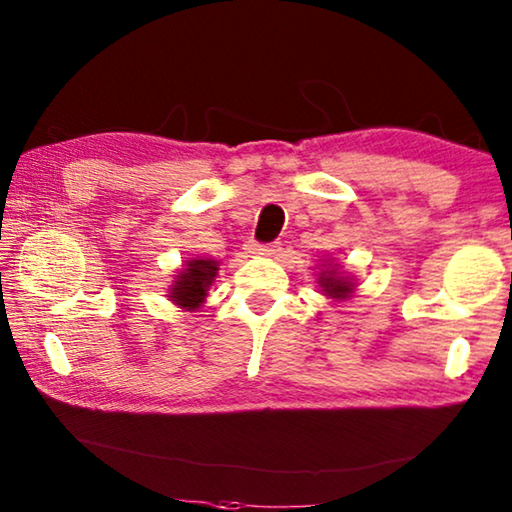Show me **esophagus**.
Masks as SVG:
<instances>
[{"mask_svg":"<svg viewBox=\"0 0 512 512\" xmlns=\"http://www.w3.org/2000/svg\"><path fill=\"white\" fill-rule=\"evenodd\" d=\"M248 253L250 255H264V257H273L278 253V243H257V241H250L248 243Z\"/></svg>","mask_w":512,"mask_h":512,"instance_id":"esophagus-1","label":"esophagus"}]
</instances>
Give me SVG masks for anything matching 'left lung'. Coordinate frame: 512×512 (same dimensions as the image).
<instances>
[{
	"instance_id": "8db88e82",
	"label": "left lung",
	"mask_w": 512,
	"mask_h": 512,
	"mask_svg": "<svg viewBox=\"0 0 512 512\" xmlns=\"http://www.w3.org/2000/svg\"><path fill=\"white\" fill-rule=\"evenodd\" d=\"M319 282H322L324 292L329 296H335V299H345L347 294H352V282L345 280V278H338L331 271H324L322 278H319Z\"/></svg>"
}]
</instances>
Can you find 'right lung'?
Instances as JSON below:
<instances>
[{"label":"right lung","instance_id":"obj_1","mask_svg":"<svg viewBox=\"0 0 512 512\" xmlns=\"http://www.w3.org/2000/svg\"><path fill=\"white\" fill-rule=\"evenodd\" d=\"M216 271L218 262H213V259H193V262H188V269H183L174 280L170 292L172 301L179 303L181 308L195 310L207 296V287L216 278Z\"/></svg>","mask_w":512,"mask_h":512}]
</instances>
